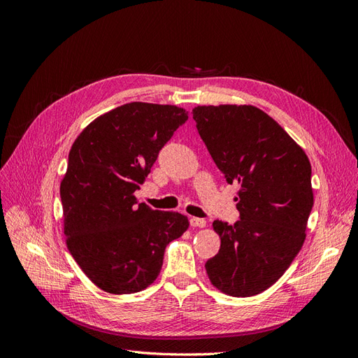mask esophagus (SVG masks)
Segmentation results:
<instances>
[{"label":"esophagus","mask_w":358,"mask_h":358,"mask_svg":"<svg viewBox=\"0 0 358 358\" xmlns=\"http://www.w3.org/2000/svg\"><path fill=\"white\" fill-rule=\"evenodd\" d=\"M189 224H191V227H200V229H203V227L206 225V221L204 220H201V218H192L189 220Z\"/></svg>","instance_id":"esophagus-1"}]
</instances>
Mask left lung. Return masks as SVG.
Here are the masks:
<instances>
[{
	"label": "left lung",
	"mask_w": 358,
	"mask_h": 358,
	"mask_svg": "<svg viewBox=\"0 0 358 358\" xmlns=\"http://www.w3.org/2000/svg\"><path fill=\"white\" fill-rule=\"evenodd\" d=\"M197 131L229 183L237 182L239 218L213 221L218 254L210 282L234 297L272 287L299 254L313 206L310 162L275 119L254 106H199Z\"/></svg>",
	"instance_id": "obj_1"
}]
</instances>
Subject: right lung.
<instances>
[{
    "label": "right lung",
    "instance_id": "1",
    "mask_svg": "<svg viewBox=\"0 0 358 358\" xmlns=\"http://www.w3.org/2000/svg\"><path fill=\"white\" fill-rule=\"evenodd\" d=\"M187 119L176 106L128 103L96 117L71 146L59 189L64 233L76 263L107 292L149 287L166 246L188 229L185 215L154 210L134 197Z\"/></svg>",
    "mask_w": 358,
    "mask_h": 358
}]
</instances>
